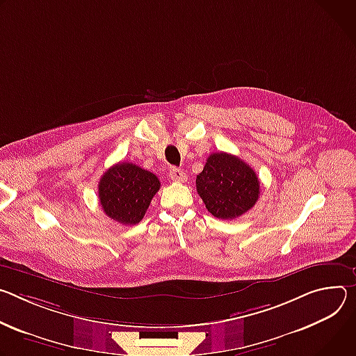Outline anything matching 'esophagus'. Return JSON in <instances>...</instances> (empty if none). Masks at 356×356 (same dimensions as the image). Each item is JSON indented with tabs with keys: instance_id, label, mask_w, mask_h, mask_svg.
Masks as SVG:
<instances>
[{
	"instance_id": "1",
	"label": "esophagus",
	"mask_w": 356,
	"mask_h": 356,
	"mask_svg": "<svg viewBox=\"0 0 356 356\" xmlns=\"http://www.w3.org/2000/svg\"><path fill=\"white\" fill-rule=\"evenodd\" d=\"M170 178H171L172 181H175V182H185V181H186L185 172L181 171V170H178V168H172V170L170 171Z\"/></svg>"
}]
</instances>
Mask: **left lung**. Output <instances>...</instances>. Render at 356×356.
<instances>
[{
    "label": "left lung",
    "mask_w": 356,
    "mask_h": 356,
    "mask_svg": "<svg viewBox=\"0 0 356 356\" xmlns=\"http://www.w3.org/2000/svg\"><path fill=\"white\" fill-rule=\"evenodd\" d=\"M196 191L207 209L218 219H236L254 207L260 182L253 168L239 156L213 152L196 177Z\"/></svg>",
    "instance_id": "8db88e82"
}]
</instances>
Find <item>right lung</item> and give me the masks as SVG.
<instances>
[{"label": "right lung", "mask_w": 356, "mask_h": 356, "mask_svg": "<svg viewBox=\"0 0 356 356\" xmlns=\"http://www.w3.org/2000/svg\"><path fill=\"white\" fill-rule=\"evenodd\" d=\"M161 182L152 172L133 164L110 167L99 182V200L104 213L122 225H137L145 215Z\"/></svg>", "instance_id": "obj_1"}]
</instances>
